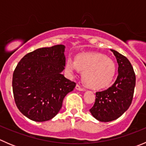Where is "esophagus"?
Masks as SVG:
<instances>
[{
  "label": "esophagus",
  "instance_id": "34e87169",
  "mask_svg": "<svg viewBox=\"0 0 146 146\" xmlns=\"http://www.w3.org/2000/svg\"><path fill=\"white\" fill-rule=\"evenodd\" d=\"M76 90H80V91H84V90H85V89H84L83 88H82V87L80 86V85H78V84H77V85H76Z\"/></svg>",
  "mask_w": 146,
  "mask_h": 146
}]
</instances>
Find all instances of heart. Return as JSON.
<instances>
[{
    "instance_id": "1",
    "label": "heart",
    "mask_w": 146,
    "mask_h": 146,
    "mask_svg": "<svg viewBox=\"0 0 146 146\" xmlns=\"http://www.w3.org/2000/svg\"><path fill=\"white\" fill-rule=\"evenodd\" d=\"M66 68L70 73L77 70L83 71L84 83L93 89H102L111 85L117 71L114 61L99 53L78 54L74 61L71 59L66 61Z\"/></svg>"
}]
</instances>
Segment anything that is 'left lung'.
<instances>
[{
    "label": "left lung",
    "instance_id": "obj_1",
    "mask_svg": "<svg viewBox=\"0 0 146 146\" xmlns=\"http://www.w3.org/2000/svg\"><path fill=\"white\" fill-rule=\"evenodd\" d=\"M111 51L119 65L118 77L108 89L96 92L95 104L90 110L95 119L104 122L118 119L129 109L136 85V75L129 59L115 50Z\"/></svg>",
    "mask_w": 146,
    "mask_h": 146
}]
</instances>
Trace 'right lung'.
<instances>
[{
	"label": "right lung",
	"instance_id": "1",
	"mask_svg": "<svg viewBox=\"0 0 146 146\" xmlns=\"http://www.w3.org/2000/svg\"><path fill=\"white\" fill-rule=\"evenodd\" d=\"M65 46L37 48L26 54L17 64L13 75L15 102L20 112L35 121L54 118L63 100L76 83L66 78Z\"/></svg>",
	"mask_w": 146,
	"mask_h": 146
}]
</instances>
